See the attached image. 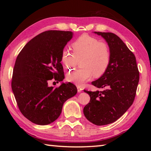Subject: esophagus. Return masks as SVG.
<instances>
[{"instance_id": "obj_1", "label": "esophagus", "mask_w": 151, "mask_h": 151, "mask_svg": "<svg viewBox=\"0 0 151 151\" xmlns=\"http://www.w3.org/2000/svg\"><path fill=\"white\" fill-rule=\"evenodd\" d=\"M77 90H78V93H81L82 90V88L80 86H77Z\"/></svg>"}]
</instances>
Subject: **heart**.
I'll use <instances>...</instances> for the list:
<instances>
[{
    "label": "heart",
    "instance_id": "1",
    "mask_svg": "<svg viewBox=\"0 0 151 151\" xmlns=\"http://www.w3.org/2000/svg\"><path fill=\"white\" fill-rule=\"evenodd\" d=\"M73 54L64 49L61 59L67 70L74 69L81 60V69L69 73L67 80L81 86L93 76L99 78L106 72L111 61L110 50L108 44L93 36L83 34L71 44Z\"/></svg>",
    "mask_w": 151,
    "mask_h": 151
}]
</instances>
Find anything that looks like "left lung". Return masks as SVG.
<instances>
[{
	"label": "left lung",
	"instance_id": "obj_1",
	"mask_svg": "<svg viewBox=\"0 0 151 151\" xmlns=\"http://www.w3.org/2000/svg\"><path fill=\"white\" fill-rule=\"evenodd\" d=\"M108 43L111 53L108 70L91 84L104 91L84 90L90 96V102L84 108L88 121L101 126L114 123L120 118L136 97L139 80L136 57L117 35L111 32H95Z\"/></svg>",
	"mask_w": 151,
	"mask_h": 151
}]
</instances>
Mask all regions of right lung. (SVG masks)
Segmentation results:
<instances>
[{
  "label": "right lung",
  "mask_w": 151,
  "mask_h": 151,
  "mask_svg": "<svg viewBox=\"0 0 151 151\" xmlns=\"http://www.w3.org/2000/svg\"><path fill=\"white\" fill-rule=\"evenodd\" d=\"M72 37L70 31L43 32L28 42L16 59L12 91L21 114L35 124L46 125L56 120L64 102L77 93L70 82L49 86L52 80L58 83L65 78L61 55Z\"/></svg>",
  "instance_id": "add662e5"
}]
</instances>
